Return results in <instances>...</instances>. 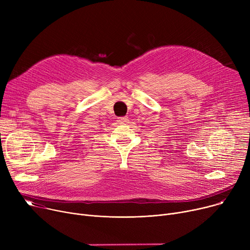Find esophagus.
<instances>
[{
	"instance_id": "esophagus-1",
	"label": "esophagus",
	"mask_w": 250,
	"mask_h": 250,
	"mask_svg": "<svg viewBox=\"0 0 250 250\" xmlns=\"http://www.w3.org/2000/svg\"><path fill=\"white\" fill-rule=\"evenodd\" d=\"M128 121V117L127 116H123V117H118L117 118V122L121 123V124H126Z\"/></svg>"
}]
</instances>
